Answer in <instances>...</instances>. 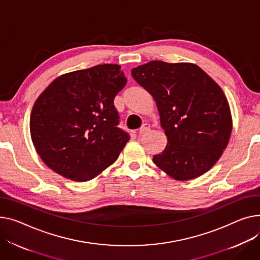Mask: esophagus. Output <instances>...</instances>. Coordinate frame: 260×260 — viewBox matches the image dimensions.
I'll list each match as a JSON object with an SVG mask.
<instances>
[{
    "mask_svg": "<svg viewBox=\"0 0 260 260\" xmlns=\"http://www.w3.org/2000/svg\"><path fill=\"white\" fill-rule=\"evenodd\" d=\"M149 128H150V126H149V124L148 123H144L141 127H140V129H139V135H143V134H146L148 131H149Z\"/></svg>",
    "mask_w": 260,
    "mask_h": 260,
    "instance_id": "obj_1",
    "label": "esophagus"
}]
</instances>
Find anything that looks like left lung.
Masks as SVG:
<instances>
[{
    "instance_id": "obj_1",
    "label": "left lung",
    "mask_w": 260,
    "mask_h": 260,
    "mask_svg": "<svg viewBox=\"0 0 260 260\" xmlns=\"http://www.w3.org/2000/svg\"><path fill=\"white\" fill-rule=\"evenodd\" d=\"M132 75L155 101L167 137L153 163L178 181L204 175L220 158L232 132L230 107L220 86L190 62L152 60L134 68Z\"/></svg>"
}]
</instances>
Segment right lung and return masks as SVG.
Returning <instances> with one entry per match:
<instances>
[{
  "label": "right lung",
  "instance_id": "add662e5",
  "mask_svg": "<svg viewBox=\"0 0 260 260\" xmlns=\"http://www.w3.org/2000/svg\"><path fill=\"white\" fill-rule=\"evenodd\" d=\"M127 79L115 63L63 74L39 96L30 134L44 163L63 178L90 181L112 165L129 136L117 127L115 96Z\"/></svg>",
  "mask_w": 260,
  "mask_h": 260
}]
</instances>
